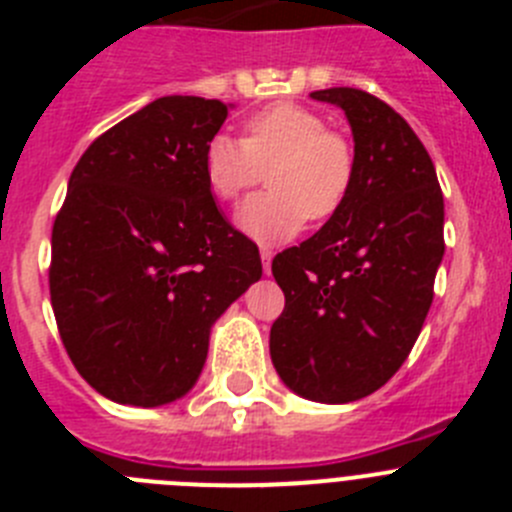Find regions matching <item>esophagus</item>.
Returning <instances> with one entry per match:
<instances>
[{"mask_svg": "<svg viewBox=\"0 0 512 512\" xmlns=\"http://www.w3.org/2000/svg\"><path fill=\"white\" fill-rule=\"evenodd\" d=\"M271 256H274V253H271V248H261V264H264V274H269L271 271Z\"/></svg>", "mask_w": 512, "mask_h": 512, "instance_id": "obj_1", "label": "esophagus"}]
</instances>
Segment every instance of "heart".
I'll use <instances>...</instances> for the list:
<instances>
[{"instance_id":"heart-1","label":"heart","mask_w":512,"mask_h":512,"mask_svg":"<svg viewBox=\"0 0 512 512\" xmlns=\"http://www.w3.org/2000/svg\"><path fill=\"white\" fill-rule=\"evenodd\" d=\"M269 169V192L238 207L235 223L256 241L279 243L300 233L307 217L328 220L354 182V151L330 133L318 112L282 102L248 117L243 140L217 133L202 153L205 182L217 200H238Z\"/></svg>"}]
</instances>
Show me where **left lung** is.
<instances>
[{
	"mask_svg": "<svg viewBox=\"0 0 512 512\" xmlns=\"http://www.w3.org/2000/svg\"><path fill=\"white\" fill-rule=\"evenodd\" d=\"M310 97L346 115L354 182L318 233L271 261L287 302L269 354L295 395L343 405L390 382L418 341L443 259V194L390 104L351 87Z\"/></svg>",
	"mask_w": 512,
	"mask_h": 512,
	"instance_id": "1",
	"label": "left lung"
}]
</instances>
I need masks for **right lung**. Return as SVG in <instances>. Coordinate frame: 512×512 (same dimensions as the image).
<instances>
[{
    "label": "right lung",
    "instance_id": "right-lung-1",
    "mask_svg": "<svg viewBox=\"0 0 512 512\" xmlns=\"http://www.w3.org/2000/svg\"><path fill=\"white\" fill-rule=\"evenodd\" d=\"M233 104L158 97L99 135L53 225L51 302L76 372L120 405L192 390L215 320L261 279L256 243L217 210L202 171Z\"/></svg>",
    "mask_w": 512,
    "mask_h": 512
}]
</instances>
